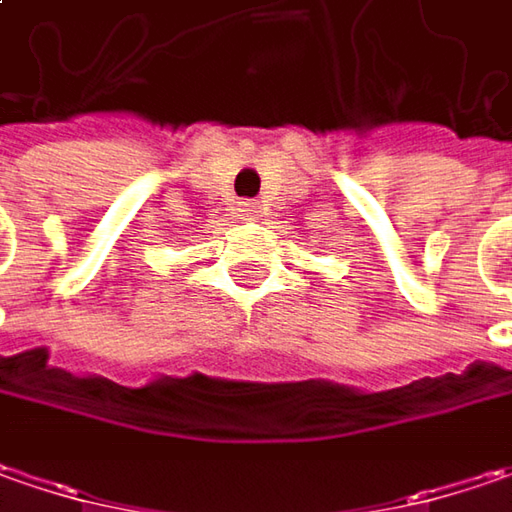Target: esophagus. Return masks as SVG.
Returning a JSON list of instances; mask_svg holds the SVG:
<instances>
[{
    "label": "esophagus",
    "mask_w": 512,
    "mask_h": 512,
    "mask_svg": "<svg viewBox=\"0 0 512 512\" xmlns=\"http://www.w3.org/2000/svg\"><path fill=\"white\" fill-rule=\"evenodd\" d=\"M239 213L247 218H256L259 216V204H256V201H242V204H239Z\"/></svg>",
    "instance_id": "1"
}]
</instances>
